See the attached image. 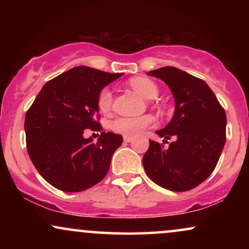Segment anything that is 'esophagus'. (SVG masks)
<instances>
[{"label": "esophagus", "mask_w": 249, "mask_h": 249, "mask_svg": "<svg viewBox=\"0 0 249 249\" xmlns=\"http://www.w3.org/2000/svg\"><path fill=\"white\" fill-rule=\"evenodd\" d=\"M132 141H133L132 137H130V136H124V142H132Z\"/></svg>", "instance_id": "obj_1"}]
</instances>
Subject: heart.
I'll return each instance as SVG.
<instances>
[{
  "instance_id": "1",
  "label": "heart",
  "mask_w": 249,
  "mask_h": 249,
  "mask_svg": "<svg viewBox=\"0 0 249 249\" xmlns=\"http://www.w3.org/2000/svg\"><path fill=\"white\" fill-rule=\"evenodd\" d=\"M130 85L134 91L139 93L145 99L157 98L159 90L151 79L145 78V77H134L130 79ZM113 96L112 92L108 88L103 89L99 92L97 104L98 108L102 112H107L112 107ZM153 123V118L151 116H141V117H122V118L116 119L112 124V128L117 132L125 134V136H137L142 132L145 127L150 126Z\"/></svg>"
}]
</instances>
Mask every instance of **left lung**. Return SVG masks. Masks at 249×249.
Segmentation results:
<instances>
[{
  "instance_id": "1",
  "label": "left lung",
  "mask_w": 249,
  "mask_h": 249,
  "mask_svg": "<svg viewBox=\"0 0 249 249\" xmlns=\"http://www.w3.org/2000/svg\"><path fill=\"white\" fill-rule=\"evenodd\" d=\"M160 78L174 98L172 119L159 137H173L165 150L150 141L142 157V166L152 181L176 192L192 190L205 181L215 168L226 142L225 110L202 79L173 67L147 72Z\"/></svg>"
}]
</instances>
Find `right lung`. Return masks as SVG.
I'll use <instances>...</instances> for the list:
<instances>
[{
    "label": "right lung",
    "instance_id": "add662e5",
    "mask_svg": "<svg viewBox=\"0 0 249 249\" xmlns=\"http://www.w3.org/2000/svg\"><path fill=\"white\" fill-rule=\"evenodd\" d=\"M123 73L81 65L47 82L24 121L27 150L38 173L64 192H81L107 176L123 137L102 132L97 142L84 130H102L99 92Z\"/></svg>",
    "mask_w": 249,
    "mask_h": 249
}]
</instances>
